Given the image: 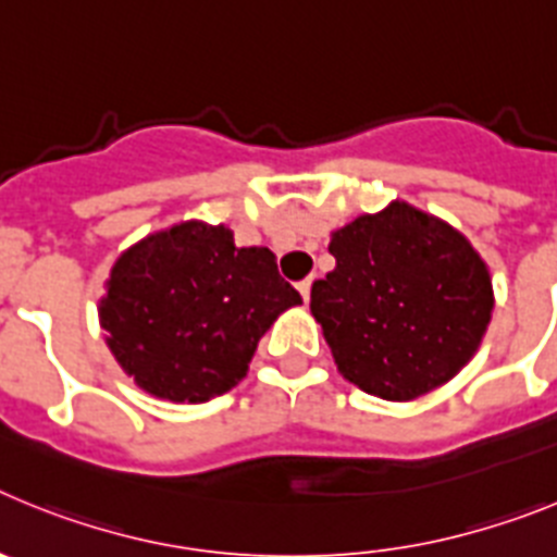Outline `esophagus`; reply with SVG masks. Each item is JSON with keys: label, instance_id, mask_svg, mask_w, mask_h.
Returning a JSON list of instances; mask_svg holds the SVG:
<instances>
[{"label": "esophagus", "instance_id": "obj_1", "mask_svg": "<svg viewBox=\"0 0 557 557\" xmlns=\"http://www.w3.org/2000/svg\"><path fill=\"white\" fill-rule=\"evenodd\" d=\"M298 289H301L304 301H309V293H312V275H309V278H304V282H298Z\"/></svg>", "mask_w": 557, "mask_h": 557}]
</instances>
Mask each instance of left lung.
I'll use <instances>...</instances> for the list:
<instances>
[{
    "label": "left lung",
    "instance_id": "1",
    "mask_svg": "<svg viewBox=\"0 0 557 557\" xmlns=\"http://www.w3.org/2000/svg\"><path fill=\"white\" fill-rule=\"evenodd\" d=\"M337 268L312 284L339 373L387 401H410L460 371L494 312L485 262L460 231L391 203L332 234Z\"/></svg>",
    "mask_w": 557,
    "mask_h": 557
}]
</instances>
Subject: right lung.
Segmentation results:
<instances>
[{"instance_id":"1","label":"right lung","mask_w":557,"mask_h":557,"mask_svg":"<svg viewBox=\"0 0 557 557\" xmlns=\"http://www.w3.org/2000/svg\"><path fill=\"white\" fill-rule=\"evenodd\" d=\"M301 293L268 248H236L223 225L184 223L116 259L100 323L147 393L200 405L239 385L259 337Z\"/></svg>"}]
</instances>
